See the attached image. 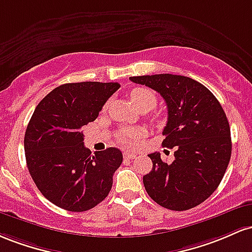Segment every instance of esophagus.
Here are the masks:
<instances>
[{"label": "esophagus", "instance_id": "obj_1", "mask_svg": "<svg viewBox=\"0 0 252 252\" xmlns=\"http://www.w3.org/2000/svg\"><path fill=\"white\" fill-rule=\"evenodd\" d=\"M135 157H137V155L133 152H124V158H126V159H134Z\"/></svg>", "mask_w": 252, "mask_h": 252}]
</instances>
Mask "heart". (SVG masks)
<instances>
[{
    "mask_svg": "<svg viewBox=\"0 0 252 252\" xmlns=\"http://www.w3.org/2000/svg\"><path fill=\"white\" fill-rule=\"evenodd\" d=\"M131 100L138 108H154L156 104V95L152 90L148 88H135L131 92ZM108 106V103L104 106V108ZM140 131L137 128H123L119 131L118 138L125 146H134L138 139L140 138Z\"/></svg>",
    "mask_w": 252,
    "mask_h": 252,
    "instance_id": "heart-1",
    "label": "heart"
}]
</instances>
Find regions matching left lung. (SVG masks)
<instances>
[{
	"instance_id": "left-lung-1",
	"label": "left lung",
	"mask_w": 252,
	"mask_h": 252,
	"mask_svg": "<svg viewBox=\"0 0 252 252\" xmlns=\"http://www.w3.org/2000/svg\"><path fill=\"white\" fill-rule=\"evenodd\" d=\"M156 90L168 107L162 145L175 149L171 164L159 152L149 155L152 170L143 177L149 196L162 207L187 211L214 193L232 151L227 118L217 97L186 76L160 73L129 77Z\"/></svg>"
}]
</instances>
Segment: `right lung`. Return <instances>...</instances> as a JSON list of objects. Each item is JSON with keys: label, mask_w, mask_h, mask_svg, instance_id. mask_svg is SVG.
Returning <instances> with one entry per match:
<instances>
[{"label": "right lung", "mask_w": 252, "mask_h": 252, "mask_svg": "<svg viewBox=\"0 0 252 252\" xmlns=\"http://www.w3.org/2000/svg\"><path fill=\"white\" fill-rule=\"evenodd\" d=\"M119 88L117 82L62 84L36 106L25 133V155L35 186L53 205L84 212L111 191L123 154L108 148L92 155L82 129Z\"/></svg>", "instance_id": "add662e5"}]
</instances>
